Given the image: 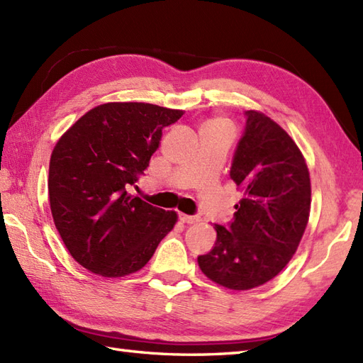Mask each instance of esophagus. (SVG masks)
<instances>
[{
	"mask_svg": "<svg viewBox=\"0 0 363 363\" xmlns=\"http://www.w3.org/2000/svg\"><path fill=\"white\" fill-rule=\"evenodd\" d=\"M179 220H181L182 223H185V224H195V223L199 221V218H198V216H191V215L181 213V215H179Z\"/></svg>",
	"mask_w": 363,
	"mask_h": 363,
	"instance_id": "34e87169",
	"label": "esophagus"
}]
</instances>
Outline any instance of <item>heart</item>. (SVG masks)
I'll use <instances>...</instances> for the list:
<instances>
[{"mask_svg":"<svg viewBox=\"0 0 363 363\" xmlns=\"http://www.w3.org/2000/svg\"><path fill=\"white\" fill-rule=\"evenodd\" d=\"M230 123L229 121L223 119V117H215V119H210L202 126V130H229L230 131Z\"/></svg>","mask_w":363,"mask_h":363,"instance_id":"1","label":"heart"}]
</instances>
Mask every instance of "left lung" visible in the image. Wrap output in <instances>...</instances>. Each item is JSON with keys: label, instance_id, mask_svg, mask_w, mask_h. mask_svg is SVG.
<instances>
[{"label": "left lung", "instance_id": "8db88e82", "mask_svg": "<svg viewBox=\"0 0 363 363\" xmlns=\"http://www.w3.org/2000/svg\"><path fill=\"white\" fill-rule=\"evenodd\" d=\"M246 116L230 168L242 198L229 227L215 224V247L198 257L202 274L232 291L254 289L280 274L311 212L309 170L297 143L261 111Z\"/></svg>", "mask_w": 363, "mask_h": 363}]
</instances>
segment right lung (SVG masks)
<instances>
[{
  "label": "right lung",
  "mask_w": 363,
  "mask_h": 363,
  "mask_svg": "<svg viewBox=\"0 0 363 363\" xmlns=\"http://www.w3.org/2000/svg\"><path fill=\"white\" fill-rule=\"evenodd\" d=\"M182 109L109 102L83 114L55 143L49 162L54 224L72 258L89 272L119 278L140 271L178 213L128 190L148 167L165 126Z\"/></svg>",
  "instance_id": "1"
}]
</instances>
